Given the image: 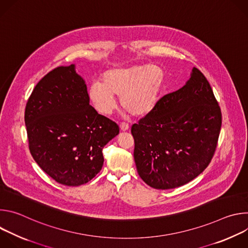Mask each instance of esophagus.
Segmentation results:
<instances>
[{
  "mask_svg": "<svg viewBox=\"0 0 248 248\" xmlns=\"http://www.w3.org/2000/svg\"><path fill=\"white\" fill-rule=\"evenodd\" d=\"M120 128H121V130L122 131H126V130H128V124H124V123H123V124H121V125H120Z\"/></svg>",
  "mask_w": 248,
  "mask_h": 248,
  "instance_id": "esophagus-1",
  "label": "esophagus"
}]
</instances>
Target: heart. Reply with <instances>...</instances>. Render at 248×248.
<instances>
[{"mask_svg": "<svg viewBox=\"0 0 248 248\" xmlns=\"http://www.w3.org/2000/svg\"><path fill=\"white\" fill-rule=\"evenodd\" d=\"M164 82L162 70L153 64L115 67L102 76V83L94 82L89 97L97 112L110 116L116 108V97L124 110L134 117L150 114L159 102Z\"/></svg>", "mask_w": 248, "mask_h": 248, "instance_id": "heart-1", "label": "heart"}]
</instances>
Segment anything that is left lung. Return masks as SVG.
<instances>
[{
    "label": "left lung",
    "mask_w": 248,
    "mask_h": 248,
    "mask_svg": "<svg viewBox=\"0 0 248 248\" xmlns=\"http://www.w3.org/2000/svg\"><path fill=\"white\" fill-rule=\"evenodd\" d=\"M221 125L213 90L193 67L182 88L162 97L150 114L131 126L139 176L156 189L189 183L211 162Z\"/></svg>",
    "instance_id": "obj_1"
}]
</instances>
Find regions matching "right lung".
<instances>
[{
  "label": "right lung",
  "mask_w": 248,
  "mask_h": 248,
  "mask_svg": "<svg viewBox=\"0 0 248 248\" xmlns=\"http://www.w3.org/2000/svg\"><path fill=\"white\" fill-rule=\"evenodd\" d=\"M24 122L30 153L57 183L78 186L91 181L104 163L102 150L116 137V123L89 105L76 65L59 66L33 89Z\"/></svg>",
  "instance_id": "right-lung-1"
}]
</instances>
